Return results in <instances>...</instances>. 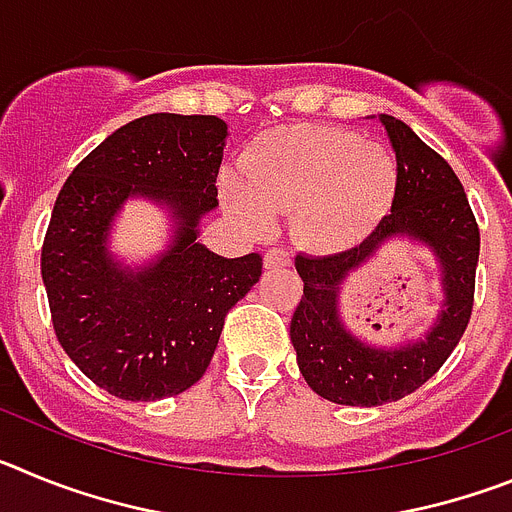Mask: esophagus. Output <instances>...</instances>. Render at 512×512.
Wrapping results in <instances>:
<instances>
[{
    "label": "esophagus",
    "instance_id": "34e87169",
    "mask_svg": "<svg viewBox=\"0 0 512 512\" xmlns=\"http://www.w3.org/2000/svg\"><path fill=\"white\" fill-rule=\"evenodd\" d=\"M266 269H282V266L292 264V253L287 248H269L264 256Z\"/></svg>",
    "mask_w": 512,
    "mask_h": 512
}]
</instances>
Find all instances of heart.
Here are the masks:
<instances>
[{"label": "heart", "instance_id": "1", "mask_svg": "<svg viewBox=\"0 0 512 512\" xmlns=\"http://www.w3.org/2000/svg\"><path fill=\"white\" fill-rule=\"evenodd\" d=\"M397 189L390 148L328 125L266 133L223 179L230 212L266 230L274 215H292L297 241L312 253H338L372 233Z\"/></svg>", "mask_w": 512, "mask_h": 512}]
</instances>
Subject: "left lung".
I'll list each match as a JSON object with an SVG mask.
<instances>
[{"mask_svg":"<svg viewBox=\"0 0 512 512\" xmlns=\"http://www.w3.org/2000/svg\"><path fill=\"white\" fill-rule=\"evenodd\" d=\"M397 158L392 210L356 248L333 256L295 259L302 277L289 336L312 392L338 405L374 408L423 387L449 359L467 330L474 305L479 228L459 176L433 148L392 115H379ZM428 245L442 266L444 310L425 339L397 349L369 347L342 325L337 295L342 279L392 237Z\"/></svg>","mask_w":512,"mask_h":512,"instance_id":"8db88e82","label":"left lung"}]
</instances>
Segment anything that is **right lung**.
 <instances>
[{"label":"right lung","mask_w":512,"mask_h":512,"mask_svg":"<svg viewBox=\"0 0 512 512\" xmlns=\"http://www.w3.org/2000/svg\"><path fill=\"white\" fill-rule=\"evenodd\" d=\"M228 125L215 115L138 117L104 138L66 179L40 251L53 330L69 359L120 400L148 402L200 382L225 315L259 282L264 259H225L197 241L217 207ZM128 196L175 217L169 252L130 270L106 235Z\"/></svg>","instance_id":"right-lung-1"}]
</instances>
